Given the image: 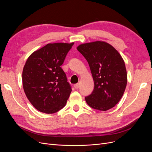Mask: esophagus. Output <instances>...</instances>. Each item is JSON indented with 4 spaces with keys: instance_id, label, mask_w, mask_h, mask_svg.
<instances>
[{
    "instance_id": "34e87169",
    "label": "esophagus",
    "mask_w": 152,
    "mask_h": 152,
    "mask_svg": "<svg viewBox=\"0 0 152 152\" xmlns=\"http://www.w3.org/2000/svg\"><path fill=\"white\" fill-rule=\"evenodd\" d=\"M79 86H80L79 84H75V85H74V87H75V89H78V88H79Z\"/></svg>"
}]
</instances>
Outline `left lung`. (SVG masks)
<instances>
[{
    "instance_id": "1",
    "label": "left lung",
    "mask_w": 152,
    "mask_h": 152,
    "mask_svg": "<svg viewBox=\"0 0 152 152\" xmlns=\"http://www.w3.org/2000/svg\"><path fill=\"white\" fill-rule=\"evenodd\" d=\"M77 49L88 62L94 82L93 93L85 98L87 104L100 111L114 107L122 98L127 82L121 55L104 41L82 44Z\"/></svg>"
}]
</instances>
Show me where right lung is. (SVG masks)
<instances>
[{"label": "right lung", "mask_w": 152, "mask_h": 152, "mask_svg": "<svg viewBox=\"0 0 152 152\" xmlns=\"http://www.w3.org/2000/svg\"><path fill=\"white\" fill-rule=\"evenodd\" d=\"M73 44H48L27 59L23 87L29 102L40 112L56 113L66 103L72 89L61 65Z\"/></svg>", "instance_id": "add662e5"}]
</instances>
